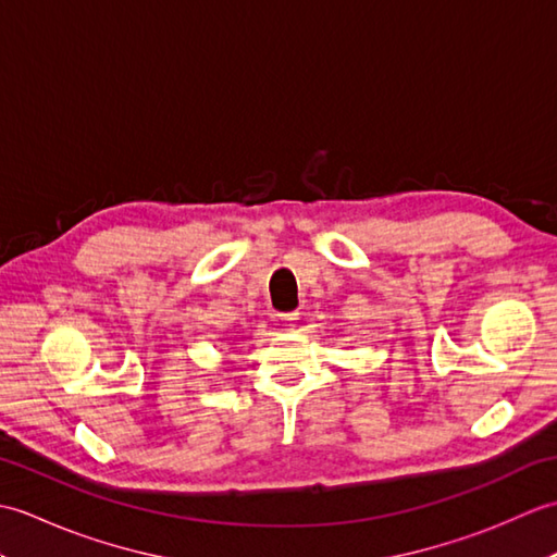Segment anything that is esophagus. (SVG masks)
<instances>
[{
	"label": "esophagus",
	"instance_id": "34e87169",
	"mask_svg": "<svg viewBox=\"0 0 557 557\" xmlns=\"http://www.w3.org/2000/svg\"><path fill=\"white\" fill-rule=\"evenodd\" d=\"M275 318H277V321H282V323L292 325V323H297V321H299V311H289V313H275Z\"/></svg>",
	"mask_w": 557,
	"mask_h": 557
}]
</instances>
